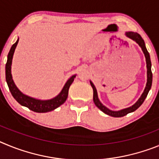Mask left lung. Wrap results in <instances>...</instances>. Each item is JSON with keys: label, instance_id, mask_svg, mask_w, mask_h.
Masks as SVG:
<instances>
[{"label": "left lung", "instance_id": "left-lung-1", "mask_svg": "<svg viewBox=\"0 0 159 159\" xmlns=\"http://www.w3.org/2000/svg\"><path fill=\"white\" fill-rule=\"evenodd\" d=\"M125 35L126 36L130 39H131L132 40L135 41L136 43L139 45V47L142 48V51H143V54L145 56L146 58V63H147V84H146L145 89L143 91V94L140 96V98L137 100V102L133 104L132 106L129 107L124 108V109H122V110L119 111H112L108 109L107 107H105L104 105L102 104V102H100V100L99 99V97H98V93H97V90L95 88V85H94L93 83L90 80V84L92 85V88H93V101L95 102V106L99 108V110L102 111L103 113H105L106 115L108 116H112V117H123V116H126L128 113L130 112H133L134 111H136L138 108L139 107L143 102H144L145 99L147 98V95H148L149 91L151 90V85H152V72H151V57H150V54L147 52V49L146 48L145 42L143 40V38L141 37L139 33L134 32H125Z\"/></svg>", "mask_w": 159, "mask_h": 159}]
</instances>
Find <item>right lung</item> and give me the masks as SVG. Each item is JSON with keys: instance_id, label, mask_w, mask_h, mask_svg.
Segmentation results:
<instances>
[{"instance_id": "1", "label": "right lung", "mask_w": 159, "mask_h": 159, "mask_svg": "<svg viewBox=\"0 0 159 159\" xmlns=\"http://www.w3.org/2000/svg\"><path fill=\"white\" fill-rule=\"evenodd\" d=\"M18 41H19V39H17L16 43H13L11 47L9 52L8 54V57H7L6 65H5V79H6L7 84H8L11 94L20 104L24 107H26L29 109L32 110V111L38 112V113H44V112L52 111L57 109L60 105H62L67 99V95H68V89L75 80L76 75H74L70 77L66 82V84H64L61 92L57 96L51 99L43 100V99L32 98V97L22 93L16 86V84L12 80V73H11L12 57H13L14 52H15V49L17 45Z\"/></svg>"}]
</instances>
